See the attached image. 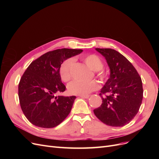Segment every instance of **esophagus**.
I'll return each instance as SVG.
<instances>
[{"label": "esophagus", "instance_id": "obj_1", "mask_svg": "<svg viewBox=\"0 0 159 159\" xmlns=\"http://www.w3.org/2000/svg\"><path fill=\"white\" fill-rule=\"evenodd\" d=\"M80 98H85V99H88L89 98V95H79Z\"/></svg>", "mask_w": 159, "mask_h": 159}]
</instances>
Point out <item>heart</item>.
Returning <instances> with one entry per match:
<instances>
[{
  "label": "heart",
  "mask_w": 159,
  "mask_h": 159,
  "mask_svg": "<svg viewBox=\"0 0 159 159\" xmlns=\"http://www.w3.org/2000/svg\"><path fill=\"white\" fill-rule=\"evenodd\" d=\"M83 60L91 70L97 72V76L102 82H103L107 79V74L102 70L103 63L99 56L95 54H89L84 56ZM73 61V59L68 58L62 61L60 66L59 75L60 79L64 82H67L71 78V67ZM98 84L95 81H81L80 80H74L68 84V89L71 94L85 95L98 89Z\"/></svg>",
  "instance_id": "b5f03b06"
}]
</instances>
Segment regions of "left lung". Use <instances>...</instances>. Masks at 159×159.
Here are the masks:
<instances>
[{"label": "left lung", "instance_id": "8db88e82", "mask_svg": "<svg viewBox=\"0 0 159 159\" xmlns=\"http://www.w3.org/2000/svg\"><path fill=\"white\" fill-rule=\"evenodd\" d=\"M95 50L106 59L111 74L99 93L102 103L93 113L107 125L124 126L137 114L142 103L141 76L131 62L117 51L111 48Z\"/></svg>", "mask_w": 159, "mask_h": 159}]
</instances>
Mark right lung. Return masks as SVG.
I'll list each match as a JSON object with an SVG mask.
<instances>
[{
    "label": "right lung",
    "instance_id": "obj_1",
    "mask_svg": "<svg viewBox=\"0 0 159 159\" xmlns=\"http://www.w3.org/2000/svg\"><path fill=\"white\" fill-rule=\"evenodd\" d=\"M82 52L68 48L48 52L28 67L18 84V98L22 111L31 123L52 128L69 115L76 98L56 96L66 89L59 68L62 61Z\"/></svg>",
    "mask_w": 159,
    "mask_h": 159
}]
</instances>
